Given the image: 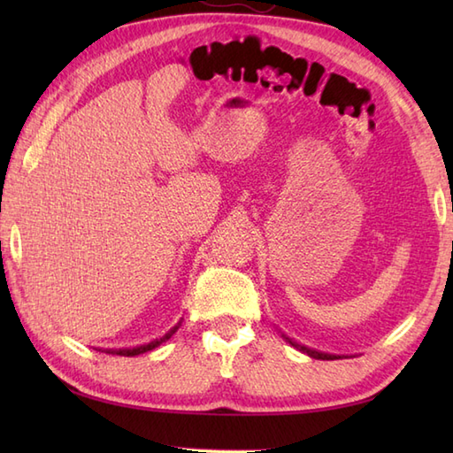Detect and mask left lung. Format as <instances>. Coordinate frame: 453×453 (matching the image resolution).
I'll return each mask as SVG.
<instances>
[{
  "instance_id": "1",
  "label": "left lung",
  "mask_w": 453,
  "mask_h": 453,
  "mask_svg": "<svg viewBox=\"0 0 453 453\" xmlns=\"http://www.w3.org/2000/svg\"><path fill=\"white\" fill-rule=\"evenodd\" d=\"M284 339L290 342L294 349H297L300 352H303V354H307L310 356V358H315V360H336V358H342V356H339V354H329V352H319V350H315V349H310V346H305V344H300V342H296L294 339H290V336H286V334H282Z\"/></svg>"
}]
</instances>
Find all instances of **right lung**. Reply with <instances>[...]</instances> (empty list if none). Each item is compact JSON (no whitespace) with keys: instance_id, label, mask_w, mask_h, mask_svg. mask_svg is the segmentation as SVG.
<instances>
[{"instance_id":"obj_1","label":"right lung","mask_w":453,"mask_h":453,"mask_svg":"<svg viewBox=\"0 0 453 453\" xmlns=\"http://www.w3.org/2000/svg\"><path fill=\"white\" fill-rule=\"evenodd\" d=\"M180 326V321L173 326V329H169L165 334L163 336H159V339H156V341H151V342H148V344H140V346H134V349H99L101 352H104V354H117V356H138V354H143V352H148V350H153V349H157L159 344H163L165 341H169L173 334L177 333V329Z\"/></svg>"}]
</instances>
